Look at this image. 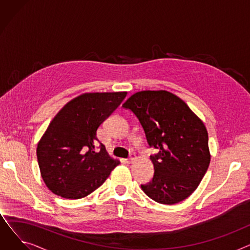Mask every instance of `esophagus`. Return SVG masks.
<instances>
[{"label":"esophagus","instance_id":"1","mask_svg":"<svg viewBox=\"0 0 250 250\" xmlns=\"http://www.w3.org/2000/svg\"><path fill=\"white\" fill-rule=\"evenodd\" d=\"M135 160H136V155L135 154H130L129 157H128V159H127V162L128 163H133Z\"/></svg>","mask_w":250,"mask_h":250}]
</instances>
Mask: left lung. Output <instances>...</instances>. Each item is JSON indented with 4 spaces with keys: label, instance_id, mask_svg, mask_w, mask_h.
<instances>
[{
    "label": "left lung",
    "instance_id": "left-lung-1",
    "mask_svg": "<svg viewBox=\"0 0 250 250\" xmlns=\"http://www.w3.org/2000/svg\"><path fill=\"white\" fill-rule=\"evenodd\" d=\"M123 107L139 120L150 148L154 165L152 181L141 185L153 201L174 205L196 189L205 176L211 155L204 123L187 103L168 91H141Z\"/></svg>",
    "mask_w": 250,
    "mask_h": 250
}]
</instances>
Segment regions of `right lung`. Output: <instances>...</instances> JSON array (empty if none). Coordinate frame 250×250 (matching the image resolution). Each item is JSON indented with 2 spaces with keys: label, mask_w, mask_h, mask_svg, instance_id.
I'll list each match as a JSON object with an SVG mask.
<instances>
[{
  "label": "right lung",
  "mask_w": 250,
  "mask_h": 250,
  "mask_svg": "<svg viewBox=\"0 0 250 250\" xmlns=\"http://www.w3.org/2000/svg\"><path fill=\"white\" fill-rule=\"evenodd\" d=\"M125 96L126 92L85 93L65 104L51 121L36 155L42 177L55 194L82 199L120 164L107 154L96 132Z\"/></svg>",
  "instance_id": "1"
}]
</instances>
